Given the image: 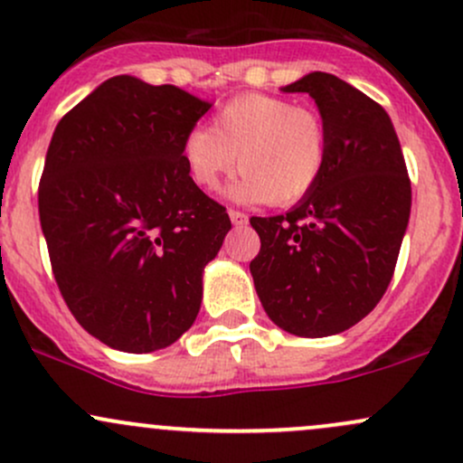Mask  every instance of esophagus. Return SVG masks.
<instances>
[{"instance_id": "esophagus-1", "label": "esophagus", "mask_w": 463, "mask_h": 463, "mask_svg": "<svg viewBox=\"0 0 463 463\" xmlns=\"http://www.w3.org/2000/svg\"><path fill=\"white\" fill-rule=\"evenodd\" d=\"M228 217H231L232 226H243V223H248V215H246V213L235 211V208H231V211H228Z\"/></svg>"}]
</instances>
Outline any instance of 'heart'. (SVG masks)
<instances>
[{
  "label": "heart",
  "instance_id": "b5f03b06",
  "mask_svg": "<svg viewBox=\"0 0 463 463\" xmlns=\"http://www.w3.org/2000/svg\"><path fill=\"white\" fill-rule=\"evenodd\" d=\"M226 195L241 204L288 206L321 182L329 157L327 127L317 111L270 94H243L222 105L213 127L197 125L182 142L191 180L202 189L235 166Z\"/></svg>",
  "mask_w": 463,
  "mask_h": 463
}]
</instances>
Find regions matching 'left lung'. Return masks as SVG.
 I'll use <instances>...</instances> for the list:
<instances>
[{
    "label": "left lung",
    "mask_w": 463,
    "mask_h": 463,
    "mask_svg": "<svg viewBox=\"0 0 463 463\" xmlns=\"http://www.w3.org/2000/svg\"><path fill=\"white\" fill-rule=\"evenodd\" d=\"M306 91L329 136L317 186L286 215L252 217L259 301L294 336L323 338L363 321L387 292L411 215V182L389 114L354 85L309 72Z\"/></svg>",
    "instance_id": "8db88e82"
}]
</instances>
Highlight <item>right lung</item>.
<instances>
[{
	"label": "right lung",
	"mask_w": 463,
	"mask_h": 463,
	"mask_svg": "<svg viewBox=\"0 0 463 463\" xmlns=\"http://www.w3.org/2000/svg\"><path fill=\"white\" fill-rule=\"evenodd\" d=\"M213 103L120 74L59 120L39 184L52 272L74 318L111 349L174 345L231 231L191 180L182 142Z\"/></svg>",
	"instance_id": "1"
}]
</instances>
